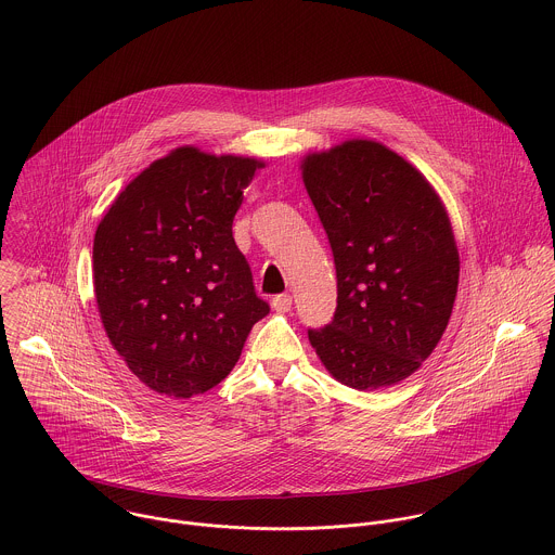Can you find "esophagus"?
<instances>
[{
	"mask_svg": "<svg viewBox=\"0 0 555 555\" xmlns=\"http://www.w3.org/2000/svg\"><path fill=\"white\" fill-rule=\"evenodd\" d=\"M271 306H273V310L275 312H280V314H284V312H288L291 308H293V297L291 295H278V297H273V301H271Z\"/></svg>",
	"mask_w": 555,
	"mask_h": 555,
	"instance_id": "obj_1",
	"label": "esophagus"
}]
</instances>
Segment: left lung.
I'll list each match as a JSON object with an SVG mask.
<instances>
[{
    "mask_svg": "<svg viewBox=\"0 0 555 555\" xmlns=\"http://www.w3.org/2000/svg\"><path fill=\"white\" fill-rule=\"evenodd\" d=\"M301 168L337 278L333 318L308 328L310 341L339 383L396 385L431 354L455 304L447 211L412 164L374 141L312 154Z\"/></svg>",
    "mask_w": 555,
    "mask_h": 555,
    "instance_id": "1",
    "label": "left lung"
}]
</instances>
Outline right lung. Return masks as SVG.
I'll use <instances>...</instances> for the list:
<instances>
[{
  "instance_id": "1",
  "label": "right lung",
  "mask_w": 555,
  "mask_h": 555,
  "mask_svg": "<svg viewBox=\"0 0 555 555\" xmlns=\"http://www.w3.org/2000/svg\"><path fill=\"white\" fill-rule=\"evenodd\" d=\"M262 162L179 147L117 196L93 238L102 324L132 374L162 396L222 383L269 314L233 237Z\"/></svg>"
}]
</instances>
